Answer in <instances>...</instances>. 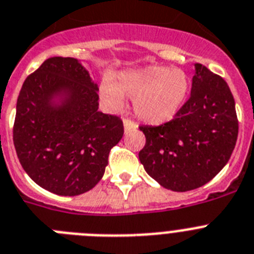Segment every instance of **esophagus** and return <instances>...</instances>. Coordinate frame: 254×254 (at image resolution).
<instances>
[{
  "label": "esophagus",
  "mask_w": 254,
  "mask_h": 254,
  "mask_svg": "<svg viewBox=\"0 0 254 254\" xmlns=\"http://www.w3.org/2000/svg\"><path fill=\"white\" fill-rule=\"evenodd\" d=\"M123 126H125V131H129V129L135 128L136 123L129 118H123Z\"/></svg>",
  "instance_id": "esophagus-1"
}]
</instances>
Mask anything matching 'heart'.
Segmentation results:
<instances>
[{"instance_id":"1","label":"heart","mask_w":254,"mask_h":254,"mask_svg":"<svg viewBox=\"0 0 254 254\" xmlns=\"http://www.w3.org/2000/svg\"><path fill=\"white\" fill-rule=\"evenodd\" d=\"M189 88L190 78L183 69L151 65L123 73L117 84L103 82L100 92L114 109L122 108L125 97L133 99L138 119L149 125H163L179 114Z\"/></svg>"}]
</instances>
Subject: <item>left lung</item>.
I'll use <instances>...</instances> for the list:
<instances>
[{
    "mask_svg": "<svg viewBox=\"0 0 254 254\" xmlns=\"http://www.w3.org/2000/svg\"><path fill=\"white\" fill-rule=\"evenodd\" d=\"M191 94L176 117L140 126L146 142L138 153L145 171L166 189L189 191L209 183L229 162L239 123L226 81L195 64Z\"/></svg>",
    "mask_w": 254,
    "mask_h": 254,
    "instance_id": "1",
    "label": "left lung"
}]
</instances>
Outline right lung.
Masks as SVG:
<instances>
[{
	"mask_svg": "<svg viewBox=\"0 0 254 254\" xmlns=\"http://www.w3.org/2000/svg\"><path fill=\"white\" fill-rule=\"evenodd\" d=\"M58 93L64 101L54 107ZM123 132L118 116L99 112L97 86L77 59L50 58L24 81L12 140L24 171L43 189L64 196L92 189Z\"/></svg>",
	"mask_w": 254,
	"mask_h": 254,
	"instance_id": "add662e5",
	"label": "right lung"
}]
</instances>
